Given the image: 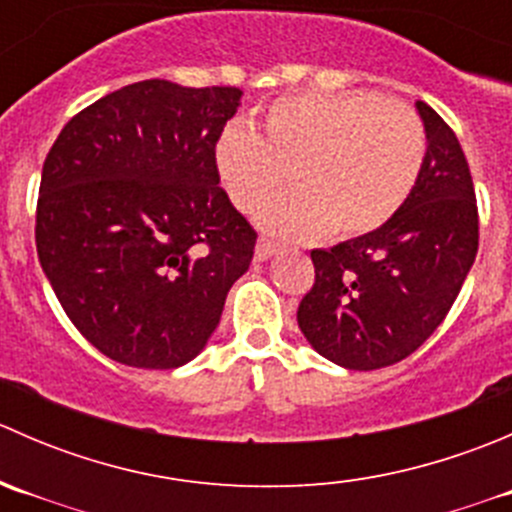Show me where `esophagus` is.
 I'll return each instance as SVG.
<instances>
[{
    "mask_svg": "<svg viewBox=\"0 0 512 512\" xmlns=\"http://www.w3.org/2000/svg\"><path fill=\"white\" fill-rule=\"evenodd\" d=\"M275 250H277L275 242L267 240V237H260V240H257V245H255V260L265 262L267 257L275 255Z\"/></svg>",
    "mask_w": 512,
    "mask_h": 512,
    "instance_id": "obj_1",
    "label": "esophagus"
}]
</instances>
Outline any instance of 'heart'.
<instances>
[{"label":"heart","instance_id":"b5f03b06","mask_svg":"<svg viewBox=\"0 0 512 512\" xmlns=\"http://www.w3.org/2000/svg\"><path fill=\"white\" fill-rule=\"evenodd\" d=\"M423 158L426 128L414 108L366 91L277 98L262 136L230 121L213 146L215 173L242 213L285 188L292 170L297 190L260 213L267 230L287 237L379 230L414 193Z\"/></svg>","mask_w":512,"mask_h":512}]
</instances>
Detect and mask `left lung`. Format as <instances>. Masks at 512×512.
Instances as JSON below:
<instances>
[{
  "label": "left lung",
  "instance_id": "left-lung-1",
  "mask_svg": "<svg viewBox=\"0 0 512 512\" xmlns=\"http://www.w3.org/2000/svg\"><path fill=\"white\" fill-rule=\"evenodd\" d=\"M426 158L399 213L354 240L312 250L314 285L297 322L324 359L354 371L414 354L446 319L478 252L471 170L456 133L416 101Z\"/></svg>",
  "mask_w": 512,
  "mask_h": 512
}]
</instances>
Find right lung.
Masks as SVG:
<instances>
[{"instance_id": "obj_1", "label": "right lung", "mask_w": 512, "mask_h": 512, "mask_svg": "<svg viewBox=\"0 0 512 512\" xmlns=\"http://www.w3.org/2000/svg\"><path fill=\"white\" fill-rule=\"evenodd\" d=\"M235 86L138 81L76 113L44 160L36 252L66 317L108 359L178 369L208 344L257 232L213 146Z\"/></svg>"}]
</instances>
